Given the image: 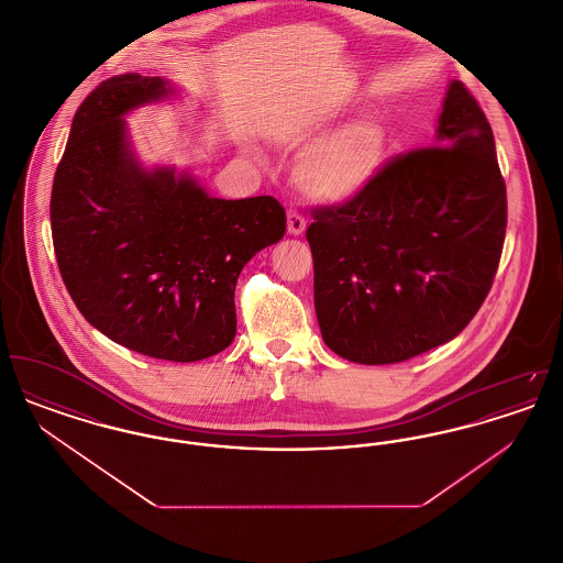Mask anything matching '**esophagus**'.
Masks as SVG:
<instances>
[{"label":"esophagus","instance_id":"esophagus-1","mask_svg":"<svg viewBox=\"0 0 563 563\" xmlns=\"http://www.w3.org/2000/svg\"><path fill=\"white\" fill-rule=\"evenodd\" d=\"M287 230L291 236H301L306 232V219L294 209L287 213Z\"/></svg>","mask_w":563,"mask_h":563}]
</instances>
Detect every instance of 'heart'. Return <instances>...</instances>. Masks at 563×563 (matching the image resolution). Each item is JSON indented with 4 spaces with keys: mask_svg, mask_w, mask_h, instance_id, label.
<instances>
[{
    "mask_svg": "<svg viewBox=\"0 0 563 563\" xmlns=\"http://www.w3.org/2000/svg\"><path fill=\"white\" fill-rule=\"evenodd\" d=\"M388 150L390 136L377 118L350 120L301 158L297 186L322 205H346L374 184Z\"/></svg>",
    "mask_w": 563,
    "mask_h": 563,
    "instance_id": "b5f03b06",
    "label": "heart"
}]
</instances>
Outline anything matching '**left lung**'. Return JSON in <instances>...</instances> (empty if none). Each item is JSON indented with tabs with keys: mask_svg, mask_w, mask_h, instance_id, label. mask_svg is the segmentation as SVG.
I'll list each match as a JSON object with an SVG mask.
<instances>
[{
	"mask_svg": "<svg viewBox=\"0 0 563 563\" xmlns=\"http://www.w3.org/2000/svg\"><path fill=\"white\" fill-rule=\"evenodd\" d=\"M505 232L492 126L452 80L432 147L390 162L346 205L314 211L306 236L322 342L352 363L388 365L454 340L492 287Z\"/></svg>",
	"mask_w": 563,
	"mask_h": 563,
	"instance_id": "obj_1",
	"label": "left lung"
}]
</instances>
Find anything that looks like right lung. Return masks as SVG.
Masks as SVG:
<instances>
[{
  "instance_id": "obj_1",
  "label": "right lung",
  "mask_w": 563,
  "mask_h": 563,
  "mask_svg": "<svg viewBox=\"0 0 563 563\" xmlns=\"http://www.w3.org/2000/svg\"><path fill=\"white\" fill-rule=\"evenodd\" d=\"M179 95L141 74L95 88L54 175L51 223L63 283L86 321L120 346L191 363L232 344L236 280L285 236L287 217L272 196L214 198L173 164L141 162L126 118Z\"/></svg>"
}]
</instances>
